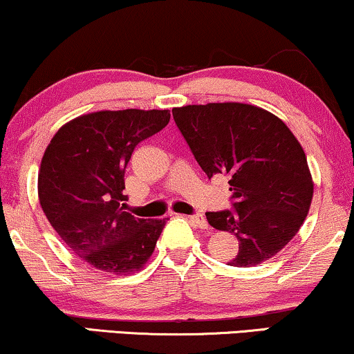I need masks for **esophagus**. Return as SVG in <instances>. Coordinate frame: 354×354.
I'll list each match as a JSON object with an SVG mask.
<instances>
[{
    "label": "esophagus",
    "mask_w": 354,
    "mask_h": 354,
    "mask_svg": "<svg viewBox=\"0 0 354 354\" xmlns=\"http://www.w3.org/2000/svg\"><path fill=\"white\" fill-rule=\"evenodd\" d=\"M186 218L191 223H194L196 227H199V229H207V227H209V223H207V221H205V217L201 216V214H194V216H187Z\"/></svg>",
    "instance_id": "obj_1"
}]
</instances>
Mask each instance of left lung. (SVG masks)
Listing matches in <instances>:
<instances>
[{"mask_svg":"<svg viewBox=\"0 0 354 354\" xmlns=\"http://www.w3.org/2000/svg\"><path fill=\"white\" fill-rule=\"evenodd\" d=\"M173 119L207 174L229 178L232 210L207 212L230 232L239 253L229 265H259L281 252L306 221L314 183L306 153L279 118L243 102L174 107Z\"/></svg>","mask_w":354,"mask_h":354,"instance_id":"1","label":"left lung"}]
</instances>
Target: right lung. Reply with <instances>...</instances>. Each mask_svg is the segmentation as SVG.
I'll use <instances>...</instances> for the list:
<instances>
[{
	"label": "right lung",
	"instance_id": "obj_1",
	"mask_svg": "<svg viewBox=\"0 0 354 354\" xmlns=\"http://www.w3.org/2000/svg\"><path fill=\"white\" fill-rule=\"evenodd\" d=\"M169 122L167 109L100 111L58 131L44 153L39 201L53 230L80 259L111 274L138 271L153 253L165 218L124 210L132 151Z\"/></svg>",
	"mask_w": 354,
	"mask_h": 354
}]
</instances>
